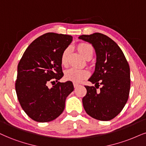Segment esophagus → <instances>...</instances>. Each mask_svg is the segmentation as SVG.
I'll use <instances>...</instances> for the list:
<instances>
[{
    "label": "esophagus",
    "mask_w": 146,
    "mask_h": 146,
    "mask_svg": "<svg viewBox=\"0 0 146 146\" xmlns=\"http://www.w3.org/2000/svg\"><path fill=\"white\" fill-rule=\"evenodd\" d=\"M79 86L78 84L77 83H74V88H77Z\"/></svg>",
    "instance_id": "34e87169"
}]
</instances>
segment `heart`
<instances>
[{"mask_svg": "<svg viewBox=\"0 0 146 146\" xmlns=\"http://www.w3.org/2000/svg\"><path fill=\"white\" fill-rule=\"evenodd\" d=\"M78 51L82 57L85 58L87 55L93 53L92 46L87 43H81L78 45ZM70 53V48H67L63 51L61 57V62L62 65L66 66L68 63V57ZM89 73L87 70L78 69L76 68H72L66 70L65 72V78L74 82H80L89 76Z\"/></svg>", "mask_w": 146, "mask_h": 146, "instance_id": "obj_1", "label": "heart"}]
</instances>
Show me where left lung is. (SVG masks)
<instances>
[{"mask_svg":"<svg viewBox=\"0 0 146 146\" xmlns=\"http://www.w3.org/2000/svg\"><path fill=\"white\" fill-rule=\"evenodd\" d=\"M78 38L92 44L96 53L95 71L88 80L95 87L85 86L87 94L82 98L84 110L95 119H113L128 100L131 84L129 65L118 44L107 36L94 33L81 35Z\"/></svg>","mask_w":146,"mask_h":146,"instance_id":"1","label":"left lung"}]
</instances>
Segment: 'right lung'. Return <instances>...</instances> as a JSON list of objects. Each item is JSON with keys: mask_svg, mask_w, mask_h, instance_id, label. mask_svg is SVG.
Listing matches in <instances>:
<instances>
[{"mask_svg": "<svg viewBox=\"0 0 146 146\" xmlns=\"http://www.w3.org/2000/svg\"><path fill=\"white\" fill-rule=\"evenodd\" d=\"M72 41L70 35L48 32L28 46L17 66L15 90L19 104L32 120H55L65 108L66 98L74 91L71 81L59 82L64 76L61 57ZM56 81L51 88L48 84Z\"/></svg>", "mask_w": 146, "mask_h": 146, "instance_id": "obj_1", "label": "right lung"}]
</instances>
